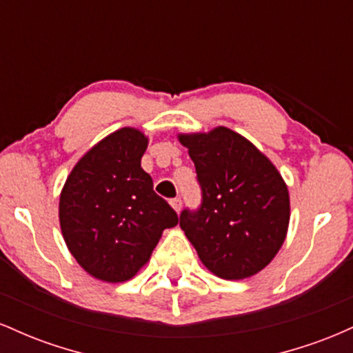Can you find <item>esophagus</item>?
Wrapping results in <instances>:
<instances>
[{
	"label": "esophagus",
	"instance_id": "34e87169",
	"mask_svg": "<svg viewBox=\"0 0 353 353\" xmlns=\"http://www.w3.org/2000/svg\"><path fill=\"white\" fill-rule=\"evenodd\" d=\"M171 205H172V209L176 210L177 214H179L181 209H182V201H181V197H174V199H171Z\"/></svg>",
	"mask_w": 353,
	"mask_h": 353
}]
</instances>
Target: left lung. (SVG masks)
Returning a JSON list of instances; mask_svg holds the SVG:
<instances>
[{
	"label": "left lung",
	"mask_w": 353,
	"mask_h": 353,
	"mask_svg": "<svg viewBox=\"0 0 353 353\" xmlns=\"http://www.w3.org/2000/svg\"><path fill=\"white\" fill-rule=\"evenodd\" d=\"M196 165L202 201L184 209L179 225L210 272L222 279L257 274L287 236L290 201L275 165L255 145L219 125L179 134Z\"/></svg>",
	"instance_id": "obj_1"
}]
</instances>
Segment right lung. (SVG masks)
<instances>
[{
  "label": "right lung",
  "instance_id": "obj_1",
  "mask_svg": "<svg viewBox=\"0 0 353 353\" xmlns=\"http://www.w3.org/2000/svg\"><path fill=\"white\" fill-rule=\"evenodd\" d=\"M148 137L112 132L78 161L59 197L64 242L78 264L104 282H125L151 257L177 214L141 168Z\"/></svg>",
  "mask_w": 353,
  "mask_h": 353
}]
</instances>
